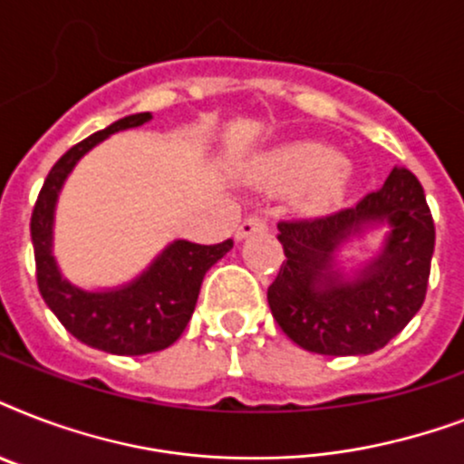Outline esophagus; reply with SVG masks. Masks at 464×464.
<instances>
[{
	"mask_svg": "<svg viewBox=\"0 0 464 464\" xmlns=\"http://www.w3.org/2000/svg\"><path fill=\"white\" fill-rule=\"evenodd\" d=\"M265 228H267V221H265L260 214H250V217L240 221L238 231H236V238L243 240L247 238V236H253V233H262Z\"/></svg>",
	"mask_w": 464,
	"mask_h": 464,
	"instance_id": "obj_1",
	"label": "esophagus"
}]
</instances>
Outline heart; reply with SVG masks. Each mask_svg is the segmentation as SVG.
<instances>
[{
    "label": "heart",
    "mask_w": 464,
    "mask_h": 464,
    "mask_svg": "<svg viewBox=\"0 0 464 464\" xmlns=\"http://www.w3.org/2000/svg\"><path fill=\"white\" fill-rule=\"evenodd\" d=\"M255 178L265 188L298 189L305 207H327L344 188V166L334 149L301 141L262 156L255 166Z\"/></svg>",
    "instance_id": "b5f03b06"
}]
</instances>
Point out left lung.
Masks as SVG:
<instances>
[{"instance_id":"obj_1","label":"left lung","mask_w":464,"mask_h":464,"mask_svg":"<svg viewBox=\"0 0 464 464\" xmlns=\"http://www.w3.org/2000/svg\"><path fill=\"white\" fill-rule=\"evenodd\" d=\"M368 223H388L383 253L344 283L331 272L334 247ZM286 262L269 284L267 301L284 334L305 352L359 356L388 344L426 298L436 226L421 182L392 168L381 189L324 217L276 224Z\"/></svg>"}]
</instances>
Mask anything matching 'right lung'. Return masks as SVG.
Returning a JSON list of instances; mask_svg holds the SVG:
<instances>
[{
    "instance_id": "1",
    "label": "right lung",
    "mask_w": 464,
    "mask_h": 464,
    "mask_svg": "<svg viewBox=\"0 0 464 464\" xmlns=\"http://www.w3.org/2000/svg\"><path fill=\"white\" fill-rule=\"evenodd\" d=\"M149 120L151 112L127 115L74 144L47 173L31 214L35 279L43 301L79 342L120 356L154 353L173 344L192 317L207 269L233 247L231 238L217 246L175 240L137 282L115 291H82L62 279L50 250L54 202L62 182L67 180L76 160L108 134L140 127Z\"/></svg>"
}]
</instances>
